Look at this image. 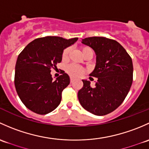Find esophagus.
Instances as JSON below:
<instances>
[{
    "instance_id": "esophagus-1",
    "label": "esophagus",
    "mask_w": 149,
    "mask_h": 149,
    "mask_svg": "<svg viewBox=\"0 0 149 149\" xmlns=\"http://www.w3.org/2000/svg\"><path fill=\"white\" fill-rule=\"evenodd\" d=\"M74 80V79L73 77H70V82H73V81Z\"/></svg>"
}]
</instances>
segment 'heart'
<instances>
[{
    "label": "heart",
    "mask_w": 149,
    "mask_h": 149,
    "mask_svg": "<svg viewBox=\"0 0 149 149\" xmlns=\"http://www.w3.org/2000/svg\"><path fill=\"white\" fill-rule=\"evenodd\" d=\"M81 50H82V54H84L86 52L89 51V50H91V49L87 47H83L81 48ZM69 52H70V49L69 48L65 49L64 50L63 52H62V59H65L67 57V56H68L69 54ZM66 70H67V72H68L70 75L74 77L80 76V75L83 74L84 72V70L82 67L77 65H75V64H70V65H68L67 67V68H66Z\"/></svg>",
    "instance_id": "heart-1"
}]
</instances>
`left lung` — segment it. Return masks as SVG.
<instances>
[{
    "label": "left lung",
    "instance_id": "obj_1",
    "mask_svg": "<svg viewBox=\"0 0 149 149\" xmlns=\"http://www.w3.org/2000/svg\"><path fill=\"white\" fill-rule=\"evenodd\" d=\"M96 54V64L90 76L97 78L95 87L82 79L78 92L81 105L96 116H105L121 105L133 82V67L131 56L118 41L100 36L83 39Z\"/></svg>",
    "mask_w": 149,
    "mask_h": 149
}]
</instances>
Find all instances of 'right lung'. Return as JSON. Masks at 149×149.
Masks as SVG:
<instances>
[{"instance_id": "add662e5", "label": "right lung", "mask_w": 149, "mask_h": 149, "mask_svg": "<svg viewBox=\"0 0 149 149\" xmlns=\"http://www.w3.org/2000/svg\"><path fill=\"white\" fill-rule=\"evenodd\" d=\"M78 38L59 36L39 38L24 49L18 55L15 67L16 92L25 106L31 111L45 115L60 104L62 93L69 85L67 73L53 81L51 69L62 62L64 49L74 44Z\"/></svg>"}]
</instances>
